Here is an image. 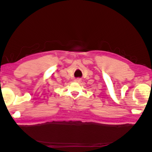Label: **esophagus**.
Masks as SVG:
<instances>
[{
	"label": "esophagus",
	"mask_w": 152,
	"mask_h": 152,
	"mask_svg": "<svg viewBox=\"0 0 152 152\" xmlns=\"http://www.w3.org/2000/svg\"><path fill=\"white\" fill-rule=\"evenodd\" d=\"M74 81H75V82H76V83H80L82 82V80L80 78H77L74 80Z\"/></svg>",
	"instance_id": "1"
}]
</instances>
